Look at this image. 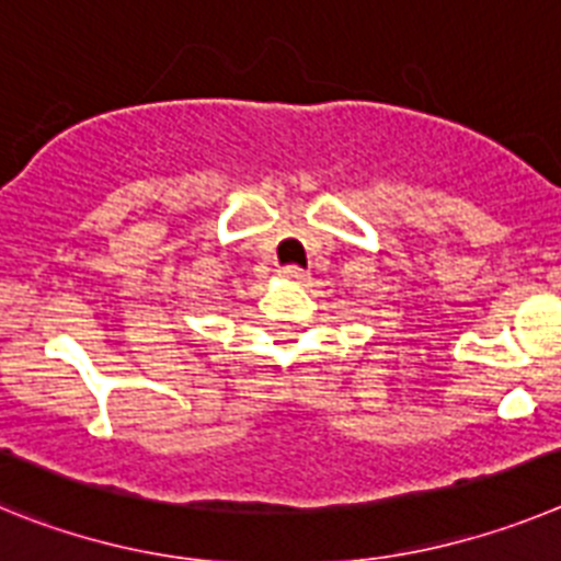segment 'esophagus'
<instances>
[{"mask_svg": "<svg viewBox=\"0 0 561 561\" xmlns=\"http://www.w3.org/2000/svg\"><path fill=\"white\" fill-rule=\"evenodd\" d=\"M279 276H282V279H285V282H296V285H301V282H308V271H301V267H296V265L282 267Z\"/></svg>", "mask_w": 561, "mask_h": 561, "instance_id": "1", "label": "esophagus"}]
</instances>
